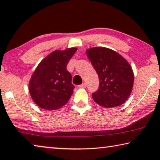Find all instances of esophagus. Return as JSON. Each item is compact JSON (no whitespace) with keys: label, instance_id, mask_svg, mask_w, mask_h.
<instances>
[{"label":"esophagus","instance_id":"obj_1","mask_svg":"<svg viewBox=\"0 0 160 160\" xmlns=\"http://www.w3.org/2000/svg\"><path fill=\"white\" fill-rule=\"evenodd\" d=\"M78 88H86V83H82V85H78Z\"/></svg>","mask_w":160,"mask_h":160}]
</instances>
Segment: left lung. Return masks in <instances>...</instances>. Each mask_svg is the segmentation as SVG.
Segmentation results:
<instances>
[{"label":"left lung","instance_id":"8db88e82","mask_svg":"<svg viewBox=\"0 0 160 160\" xmlns=\"http://www.w3.org/2000/svg\"><path fill=\"white\" fill-rule=\"evenodd\" d=\"M86 53L99 80L98 90L92 93L94 101L103 107L120 106L128 99L133 85V72L128 62L105 47L90 48Z\"/></svg>","mask_w":160,"mask_h":160}]
</instances>
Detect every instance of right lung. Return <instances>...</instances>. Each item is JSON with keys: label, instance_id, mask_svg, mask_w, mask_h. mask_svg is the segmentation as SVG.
<instances>
[{"label": "right lung", "instance_id": "1", "mask_svg": "<svg viewBox=\"0 0 160 160\" xmlns=\"http://www.w3.org/2000/svg\"><path fill=\"white\" fill-rule=\"evenodd\" d=\"M76 48L54 51L40 62L29 81V90L37 106L47 110L63 107L73 93L72 75L66 66Z\"/></svg>", "mask_w": 160, "mask_h": 160}]
</instances>
